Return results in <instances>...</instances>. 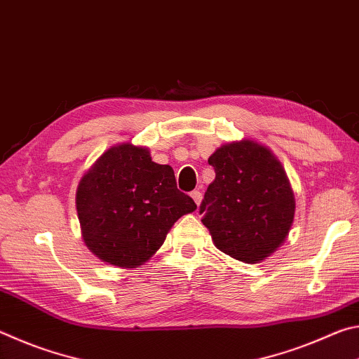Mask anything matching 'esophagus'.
I'll use <instances>...</instances> for the list:
<instances>
[{"instance_id":"esophagus-1","label":"esophagus","mask_w":359,"mask_h":359,"mask_svg":"<svg viewBox=\"0 0 359 359\" xmlns=\"http://www.w3.org/2000/svg\"><path fill=\"white\" fill-rule=\"evenodd\" d=\"M191 198H193V201L196 203V205H199V204H201V201H203V193L198 191V190H194V191H191Z\"/></svg>"}]
</instances>
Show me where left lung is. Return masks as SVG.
<instances>
[{"instance_id":"obj_1","label":"left lung","mask_w":359,"mask_h":359,"mask_svg":"<svg viewBox=\"0 0 359 359\" xmlns=\"http://www.w3.org/2000/svg\"><path fill=\"white\" fill-rule=\"evenodd\" d=\"M215 180L199 212L215 247L255 264L280 247L294 220V193L271 149L252 139L223 144L209 156Z\"/></svg>"}]
</instances>
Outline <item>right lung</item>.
<instances>
[{"label":"right lung","instance_id":"obj_1","mask_svg":"<svg viewBox=\"0 0 359 359\" xmlns=\"http://www.w3.org/2000/svg\"><path fill=\"white\" fill-rule=\"evenodd\" d=\"M76 209L88 250L102 263L131 269L154 257L196 204L177 190L171 166L151 161L147 147L121 142L82 175Z\"/></svg>","mask_w":359,"mask_h":359}]
</instances>
